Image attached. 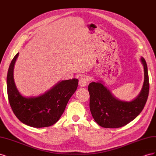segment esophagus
<instances>
[{
    "label": "esophagus",
    "mask_w": 156,
    "mask_h": 156,
    "mask_svg": "<svg viewBox=\"0 0 156 156\" xmlns=\"http://www.w3.org/2000/svg\"><path fill=\"white\" fill-rule=\"evenodd\" d=\"M88 79L85 77H82L79 80V85L81 87H85L87 85Z\"/></svg>",
    "instance_id": "1"
}]
</instances>
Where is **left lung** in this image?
Returning <instances> with one entry per match:
<instances>
[{
    "instance_id": "8db88e82",
    "label": "left lung",
    "mask_w": 156,
    "mask_h": 156,
    "mask_svg": "<svg viewBox=\"0 0 156 156\" xmlns=\"http://www.w3.org/2000/svg\"><path fill=\"white\" fill-rule=\"evenodd\" d=\"M144 79L142 89L133 100L123 101L116 98L101 80L89 84L90 110L96 123L106 128H118L126 126L137 116L144 107L149 93L148 68L143 57Z\"/></svg>"
}]
</instances>
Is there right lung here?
<instances>
[{
  "label": "right lung",
  "instance_id": "obj_1",
  "mask_svg": "<svg viewBox=\"0 0 156 156\" xmlns=\"http://www.w3.org/2000/svg\"><path fill=\"white\" fill-rule=\"evenodd\" d=\"M18 56L19 53L12 60L7 75L8 97L13 113L22 123L30 127L40 128L55 124L76 91L79 80H62L40 96H24L17 90L13 79Z\"/></svg>",
  "mask_w": 156,
  "mask_h": 156
}]
</instances>
